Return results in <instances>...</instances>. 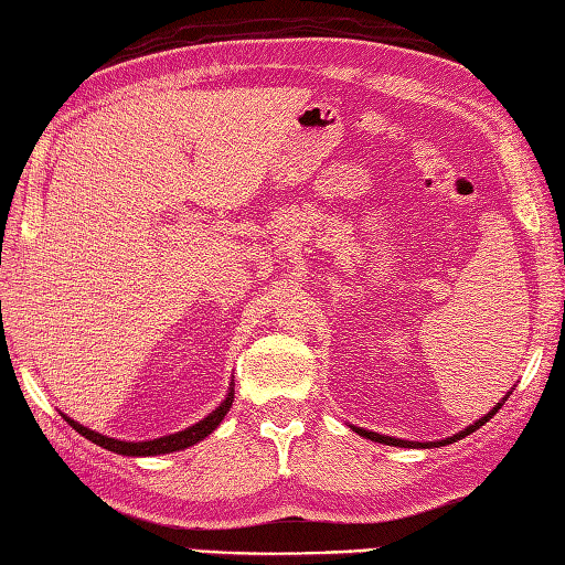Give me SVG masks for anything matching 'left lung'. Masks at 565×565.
I'll return each mask as SVG.
<instances>
[{"label": "left lung", "mask_w": 565, "mask_h": 565, "mask_svg": "<svg viewBox=\"0 0 565 565\" xmlns=\"http://www.w3.org/2000/svg\"><path fill=\"white\" fill-rule=\"evenodd\" d=\"M500 406H503V404H498L491 413H486L483 418H479V420H476L473 425H469L467 430L457 433L455 437H447V440H443V443H430V445H428V443H408V440H398V437H388V435H380V433H370V430H362V428H355V433H360L362 437H367V440L382 443V445H394V447H435V445H437V447H443V445H449V443H457V440H461V437H467V435H469V433H473V430H479L483 423H488V420H491V418L495 416Z\"/></svg>", "instance_id": "8db88e82"}]
</instances>
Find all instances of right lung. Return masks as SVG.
<instances>
[{
	"label": "right lung",
	"mask_w": 565,
	"mask_h": 565,
	"mask_svg": "<svg viewBox=\"0 0 565 565\" xmlns=\"http://www.w3.org/2000/svg\"><path fill=\"white\" fill-rule=\"evenodd\" d=\"M234 401V394L230 392V396L222 401V404L210 413L207 418H203L200 423L191 425V428H185L177 435H167V437H159V440H149V443H122V440H113V437H106V435H98L89 428H84V425L74 423L72 418L65 416V420L72 425L74 430H77L79 435H84L86 440H92L94 445L108 449V452H118V455H125V457H152V455H169V452H177V449H185L191 447L195 443L203 440V437H207L212 430L217 428V425L222 423V418L227 416V411L232 406Z\"/></svg>",
	"instance_id": "right-lung-1"
}]
</instances>
